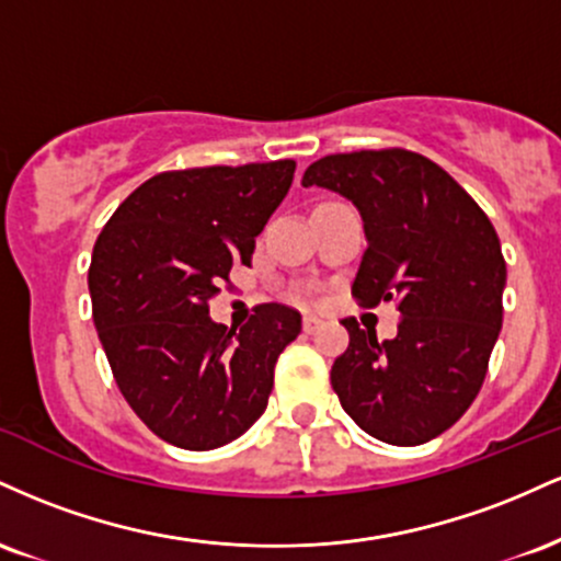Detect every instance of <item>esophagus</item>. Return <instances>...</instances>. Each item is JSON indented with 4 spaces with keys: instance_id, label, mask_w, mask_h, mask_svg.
I'll return each instance as SVG.
<instances>
[{
    "instance_id": "1",
    "label": "esophagus",
    "mask_w": 561,
    "mask_h": 561,
    "mask_svg": "<svg viewBox=\"0 0 561 561\" xmlns=\"http://www.w3.org/2000/svg\"><path fill=\"white\" fill-rule=\"evenodd\" d=\"M319 327H321V319L311 317V313H306V317H302V330H306L308 334H311V332H317Z\"/></svg>"
}]
</instances>
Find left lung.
Here are the masks:
<instances>
[{
    "label": "left lung",
    "instance_id": "left-lung-1",
    "mask_svg": "<svg viewBox=\"0 0 561 561\" xmlns=\"http://www.w3.org/2000/svg\"><path fill=\"white\" fill-rule=\"evenodd\" d=\"M351 199L366 248L353 295L375 308L396 300L392 340L345 319L351 334L332 364V388L364 433L420 446L472 405L504 321L506 261L491 218L440 165L420 152L362 150L327 156L302 186Z\"/></svg>",
    "mask_w": 561,
    "mask_h": 561
}]
</instances>
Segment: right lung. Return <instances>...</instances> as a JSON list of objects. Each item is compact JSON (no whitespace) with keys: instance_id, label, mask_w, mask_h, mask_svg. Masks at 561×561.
I'll return each mask as SVG.
<instances>
[{"instance_id":"add662e5","label":"right lung","mask_w":561,"mask_h":561,"mask_svg":"<svg viewBox=\"0 0 561 561\" xmlns=\"http://www.w3.org/2000/svg\"><path fill=\"white\" fill-rule=\"evenodd\" d=\"M293 173L295 160L158 173L96 237V334L126 403L171 446H227L266 411L276 358L300 334V313L263 302L237 332L208 317V302L231 266L253 259Z\"/></svg>"}]
</instances>
